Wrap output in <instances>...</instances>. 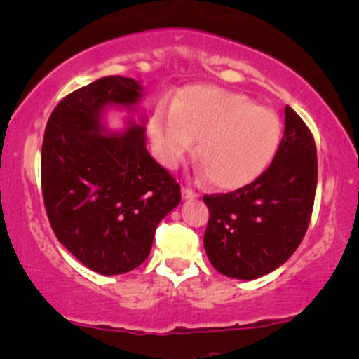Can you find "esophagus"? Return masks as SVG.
Returning <instances> with one entry per match:
<instances>
[{
    "label": "esophagus",
    "instance_id": "esophagus-1",
    "mask_svg": "<svg viewBox=\"0 0 359 359\" xmlns=\"http://www.w3.org/2000/svg\"><path fill=\"white\" fill-rule=\"evenodd\" d=\"M197 196H198V194L196 191H192V189L182 187V198H194V197H197Z\"/></svg>",
    "mask_w": 359,
    "mask_h": 359
}]
</instances>
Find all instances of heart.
<instances>
[{"instance_id": "obj_1", "label": "heart", "mask_w": 359, "mask_h": 359, "mask_svg": "<svg viewBox=\"0 0 359 359\" xmlns=\"http://www.w3.org/2000/svg\"><path fill=\"white\" fill-rule=\"evenodd\" d=\"M149 135L165 167H174L197 140L196 157L210 184L234 191L254 182L274 161L283 122L244 93L192 86L172 107L155 109Z\"/></svg>"}]
</instances>
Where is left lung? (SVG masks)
<instances>
[{
	"instance_id": "8db88e82",
	"label": "left lung",
	"mask_w": 359,
	"mask_h": 359,
	"mask_svg": "<svg viewBox=\"0 0 359 359\" xmlns=\"http://www.w3.org/2000/svg\"><path fill=\"white\" fill-rule=\"evenodd\" d=\"M273 163L261 177L229 194L204 196L209 222L204 248L219 273L256 279L283 266L308 231L318 184L309 128L291 107Z\"/></svg>"
}]
</instances>
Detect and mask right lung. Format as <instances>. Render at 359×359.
Returning <instances> with one entry per match:
<instances>
[{
	"label": "right lung",
	"instance_id": "1",
	"mask_svg": "<svg viewBox=\"0 0 359 359\" xmlns=\"http://www.w3.org/2000/svg\"><path fill=\"white\" fill-rule=\"evenodd\" d=\"M140 81L103 76L63 98L45 128L41 187L58 241L103 276L149 257L155 229L180 202V185L150 157L145 118L111 133L105 111H135Z\"/></svg>",
	"mask_w": 359,
	"mask_h": 359
}]
</instances>
